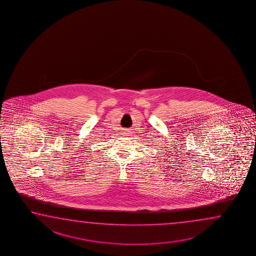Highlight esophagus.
<instances>
[{
  "mask_svg": "<svg viewBox=\"0 0 256 256\" xmlns=\"http://www.w3.org/2000/svg\"><path fill=\"white\" fill-rule=\"evenodd\" d=\"M129 134H130V130H128V129H126V130H124L122 132V136H130Z\"/></svg>",
  "mask_w": 256,
  "mask_h": 256,
  "instance_id": "obj_1",
  "label": "esophagus"
}]
</instances>
